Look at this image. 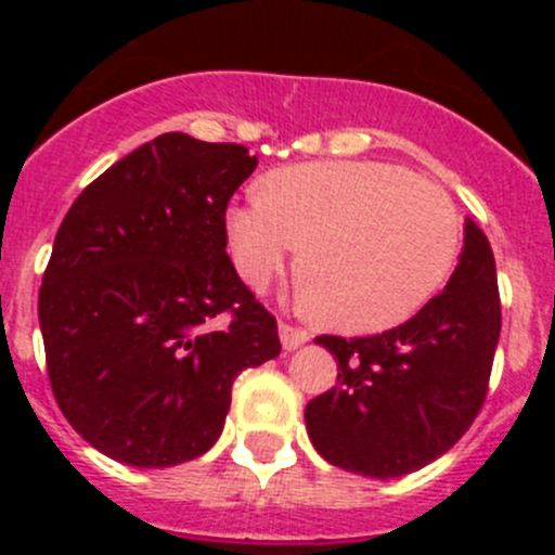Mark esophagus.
Returning a JSON list of instances; mask_svg holds the SVG:
<instances>
[{"label":"esophagus","instance_id":"1","mask_svg":"<svg viewBox=\"0 0 555 555\" xmlns=\"http://www.w3.org/2000/svg\"><path fill=\"white\" fill-rule=\"evenodd\" d=\"M279 338H282L284 351H295L298 346H304L311 338V333L306 327H295V324L282 322L279 324Z\"/></svg>","mask_w":555,"mask_h":555}]
</instances>
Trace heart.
<instances>
[{
    "label": "heart",
    "mask_w": 555,
    "mask_h": 555,
    "mask_svg": "<svg viewBox=\"0 0 555 555\" xmlns=\"http://www.w3.org/2000/svg\"><path fill=\"white\" fill-rule=\"evenodd\" d=\"M225 228L251 289L282 276L304 246L306 300L354 333L416 317L449 282L462 236L443 190L378 160L268 173L262 193L228 209Z\"/></svg>",
    "instance_id": "obj_1"
}]
</instances>
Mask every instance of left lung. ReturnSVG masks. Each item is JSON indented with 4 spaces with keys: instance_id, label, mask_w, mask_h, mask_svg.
Here are the masks:
<instances>
[{
    "instance_id": "left-lung-1",
    "label": "left lung",
    "mask_w": 555,
    "mask_h": 555,
    "mask_svg": "<svg viewBox=\"0 0 555 555\" xmlns=\"http://www.w3.org/2000/svg\"><path fill=\"white\" fill-rule=\"evenodd\" d=\"M502 327L494 251L473 220L440 295L365 338L319 335L338 382L306 405L313 449L346 473L400 478L443 456L480 413Z\"/></svg>"
}]
</instances>
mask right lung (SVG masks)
<instances>
[{
	"label": "right lung",
	"mask_w": 555,
	"mask_h": 555,
	"mask_svg": "<svg viewBox=\"0 0 555 555\" xmlns=\"http://www.w3.org/2000/svg\"><path fill=\"white\" fill-rule=\"evenodd\" d=\"M255 166L244 144L160 133L93 179L55 233L39 287L50 389L115 462L206 453L238 373L282 351L225 251L228 201Z\"/></svg>",
	"instance_id": "obj_1"
}]
</instances>
